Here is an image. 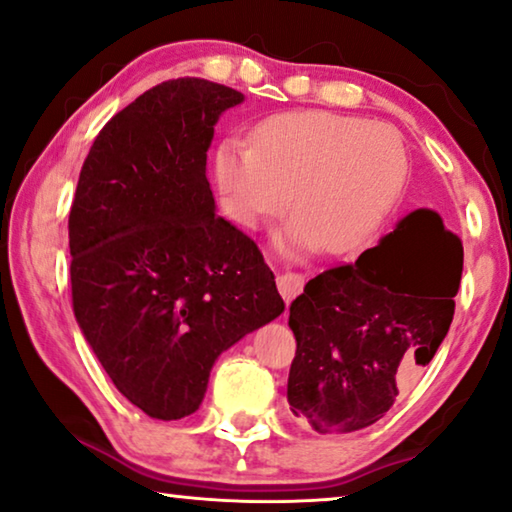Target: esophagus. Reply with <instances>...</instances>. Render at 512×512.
Listing matches in <instances>:
<instances>
[{
	"instance_id": "34e87169",
	"label": "esophagus",
	"mask_w": 512,
	"mask_h": 512,
	"mask_svg": "<svg viewBox=\"0 0 512 512\" xmlns=\"http://www.w3.org/2000/svg\"><path fill=\"white\" fill-rule=\"evenodd\" d=\"M276 282H278V292H280L282 299H285V303H292L296 296L303 292L305 278L301 276V273L282 271V273H278Z\"/></svg>"
}]
</instances>
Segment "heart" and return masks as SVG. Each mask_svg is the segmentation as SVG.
<instances>
[{
	"mask_svg": "<svg viewBox=\"0 0 512 512\" xmlns=\"http://www.w3.org/2000/svg\"><path fill=\"white\" fill-rule=\"evenodd\" d=\"M216 179L227 211L250 230L289 200L296 216L276 239L287 253L317 243L326 253H347L363 246L398 202L407 151L386 124L326 110L287 112L259 126L250 144H220Z\"/></svg>",
	"mask_w": 512,
	"mask_h": 512,
	"instance_id": "b5f03b06",
	"label": "heart"
}]
</instances>
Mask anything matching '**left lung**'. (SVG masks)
<instances>
[{
  "label": "left lung",
  "mask_w": 512,
  "mask_h": 512,
  "mask_svg": "<svg viewBox=\"0 0 512 512\" xmlns=\"http://www.w3.org/2000/svg\"><path fill=\"white\" fill-rule=\"evenodd\" d=\"M462 259L439 213L416 209L354 264L312 278L289 305L292 414L317 432L377 423L451 329Z\"/></svg>",
  "instance_id": "1"
}]
</instances>
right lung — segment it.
<instances>
[{"label": "right lung", "instance_id": "obj_1", "mask_svg": "<svg viewBox=\"0 0 512 512\" xmlns=\"http://www.w3.org/2000/svg\"><path fill=\"white\" fill-rule=\"evenodd\" d=\"M239 103L202 78L144 91L91 144L68 216L75 319L117 391L160 421L200 409L216 358L285 310L207 179L213 126Z\"/></svg>", "mask_w": 512, "mask_h": 512}]
</instances>
